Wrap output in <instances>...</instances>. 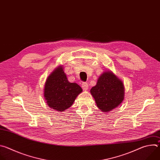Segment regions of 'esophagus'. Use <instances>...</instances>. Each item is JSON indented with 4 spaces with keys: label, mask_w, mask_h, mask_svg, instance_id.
Returning a JSON list of instances; mask_svg holds the SVG:
<instances>
[{
    "label": "esophagus",
    "mask_w": 160,
    "mask_h": 160,
    "mask_svg": "<svg viewBox=\"0 0 160 160\" xmlns=\"http://www.w3.org/2000/svg\"><path fill=\"white\" fill-rule=\"evenodd\" d=\"M82 88L84 90H87L88 89V83L87 82H83L82 84Z\"/></svg>",
    "instance_id": "34e87169"
}]
</instances>
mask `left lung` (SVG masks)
I'll use <instances>...</instances> for the list:
<instances>
[{"instance_id": "left-lung-1", "label": "left lung", "mask_w": 160, "mask_h": 160, "mask_svg": "<svg viewBox=\"0 0 160 160\" xmlns=\"http://www.w3.org/2000/svg\"><path fill=\"white\" fill-rule=\"evenodd\" d=\"M98 107L103 112L115 109L123 100L124 87L123 83L112 73H102L97 84L90 90Z\"/></svg>"}]
</instances>
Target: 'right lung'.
I'll return each mask as SVG.
<instances>
[{"mask_svg": "<svg viewBox=\"0 0 160 160\" xmlns=\"http://www.w3.org/2000/svg\"><path fill=\"white\" fill-rule=\"evenodd\" d=\"M82 91V88L78 84L68 82L62 68L59 67L47 79L44 97L50 108L63 111L73 104Z\"/></svg>", "mask_w": 160, "mask_h": 160, "instance_id": "right-lung-1", "label": "right lung"}]
</instances>
